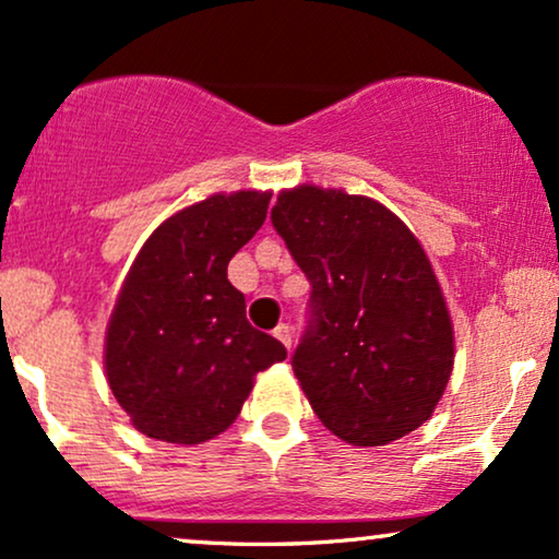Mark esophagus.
<instances>
[{"instance_id": "1", "label": "esophagus", "mask_w": 559, "mask_h": 559, "mask_svg": "<svg viewBox=\"0 0 559 559\" xmlns=\"http://www.w3.org/2000/svg\"><path fill=\"white\" fill-rule=\"evenodd\" d=\"M273 337L281 340L288 349H292V326H288V324H278V326H275Z\"/></svg>"}]
</instances>
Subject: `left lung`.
Instances as JSON below:
<instances>
[{
	"instance_id": "1",
	"label": "left lung",
	"mask_w": 559,
	"mask_h": 559,
	"mask_svg": "<svg viewBox=\"0 0 559 559\" xmlns=\"http://www.w3.org/2000/svg\"><path fill=\"white\" fill-rule=\"evenodd\" d=\"M271 222L311 284L292 366L314 414L357 448L421 427L448 389L455 337L412 229L373 199L309 183L281 191Z\"/></svg>"
}]
</instances>
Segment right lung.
<instances>
[{
    "label": "right lung",
    "instance_id": "1",
    "mask_svg": "<svg viewBox=\"0 0 559 559\" xmlns=\"http://www.w3.org/2000/svg\"><path fill=\"white\" fill-rule=\"evenodd\" d=\"M271 193H214L147 237L109 317L104 370L132 427L199 444L237 419L260 370L286 347L245 317L227 281L237 250L263 227Z\"/></svg>",
    "mask_w": 559,
    "mask_h": 559
}]
</instances>
